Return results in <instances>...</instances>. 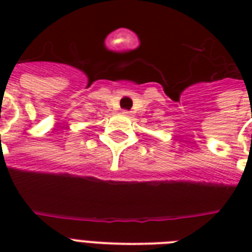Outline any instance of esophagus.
Masks as SVG:
<instances>
[{
	"instance_id": "34e87169",
	"label": "esophagus",
	"mask_w": 252,
	"mask_h": 252,
	"mask_svg": "<svg viewBox=\"0 0 252 252\" xmlns=\"http://www.w3.org/2000/svg\"><path fill=\"white\" fill-rule=\"evenodd\" d=\"M133 114L132 111H128V110H123V115H126V116H130V115Z\"/></svg>"
}]
</instances>
